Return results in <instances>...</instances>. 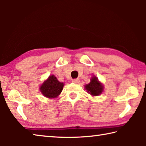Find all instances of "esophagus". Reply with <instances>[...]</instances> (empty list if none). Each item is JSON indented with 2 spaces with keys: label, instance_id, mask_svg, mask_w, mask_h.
Returning a JSON list of instances; mask_svg holds the SVG:
<instances>
[{
  "label": "esophagus",
  "instance_id": "34e87169",
  "mask_svg": "<svg viewBox=\"0 0 146 146\" xmlns=\"http://www.w3.org/2000/svg\"><path fill=\"white\" fill-rule=\"evenodd\" d=\"M72 82L74 83H76V84H78L80 83V80L79 79H74V80H72Z\"/></svg>",
  "mask_w": 146,
  "mask_h": 146
}]
</instances>
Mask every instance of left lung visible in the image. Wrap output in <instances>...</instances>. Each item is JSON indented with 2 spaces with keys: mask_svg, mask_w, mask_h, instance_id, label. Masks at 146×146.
<instances>
[{
  "mask_svg": "<svg viewBox=\"0 0 146 146\" xmlns=\"http://www.w3.org/2000/svg\"><path fill=\"white\" fill-rule=\"evenodd\" d=\"M85 89L90 95L97 96L102 93L103 90V86L96 76H93L90 80V83L85 85Z\"/></svg>",
  "mask_w": 146,
  "mask_h": 146,
  "instance_id": "left-lung-1",
  "label": "left lung"
}]
</instances>
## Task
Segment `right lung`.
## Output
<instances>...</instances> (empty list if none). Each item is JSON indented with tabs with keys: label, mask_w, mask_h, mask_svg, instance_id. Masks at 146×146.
I'll list each match as a JSON object with an SVG mask.
<instances>
[{
	"label": "right lung",
	"mask_w": 146,
	"mask_h": 146,
	"mask_svg": "<svg viewBox=\"0 0 146 146\" xmlns=\"http://www.w3.org/2000/svg\"><path fill=\"white\" fill-rule=\"evenodd\" d=\"M64 84L59 81L54 76H50L41 86V92L46 98H56L63 90Z\"/></svg>",
	"instance_id": "obj_1"
}]
</instances>
